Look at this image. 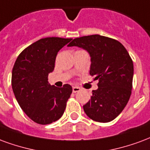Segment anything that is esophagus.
I'll use <instances>...</instances> for the list:
<instances>
[{
  "label": "esophagus",
  "mask_w": 150,
  "mask_h": 150,
  "mask_svg": "<svg viewBox=\"0 0 150 150\" xmlns=\"http://www.w3.org/2000/svg\"><path fill=\"white\" fill-rule=\"evenodd\" d=\"M81 90V88L79 87H76V86H74L73 87V92L74 93H77V92H79Z\"/></svg>",
  "instance_id": "1"
}]
</instances>
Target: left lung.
<instances>
[{
	"label": "left lung",
	"instance_id": "8db88e82",
	"mask_svg": "<svg viewBox=\"0 0 150 150\" xmlns=\"http://www.w3.org/2000/svg\"><path fill=\"white\" fill-rule=\"evenodd\" d=\"M68 46L88 51L89 74L98 80V88L83 105L86 115L98 122L112 121L124 110L132 92L133 64L128 51L118 40L98 34L75 38Z\"/></svg>",
	"mask_w": 150,
	"mask_h": 150
}]
</instances>
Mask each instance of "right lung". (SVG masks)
I'll use <instances>...</instances> for the list:
<instances>
[{"label": "right lung", "instance_id": "right-lung-1", "mask_svg": "<svg viewBox=\"0 0 150 150\" xmlns=\"http://www.w3.org/2000/svg\"><path fill=\"white\" fill-rule=\"evenodd\" d=\"M72 38H46L25 48L17 57L12 72L13 91L21 108L40 125L51 124L62 117L73 91L65 84L50 86L49 74L54 69L59 50Z\"/></svg>", "mask_w": 150, "mask_h": 150}]
</instances>
